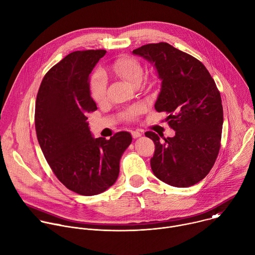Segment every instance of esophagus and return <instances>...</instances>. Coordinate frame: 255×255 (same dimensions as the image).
Listing matches in <instances>:
<instances>
[{
  "instance_id": "obj_1",
  "label": "esophagus",
  "mask_w": 255,
  "mask_h": 255,
  "mask_svg": "<svg viewBox=\"0 0 255 255\" xmlns=\"http://www.w3.org/2000/svg\"><path fill=\"white\" fill-rule=\"evenodd\" d=\"M131 135H132V137L135 139V138L140 137L142 134H141L139 131H132V132H131Z\"/></svg>"
}]
</instances>
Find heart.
I'll use <instances>...</instances> for the list:
<instances>
[{
    "mask_svg": "<svg viewBox=\"0 0 255 255\" xmlns=\"http://www.w3.org/2000/svg\"><path fill=\"white\" fill-rule=\"evenodd\" d=\"M109 70L132 85L139 84L144 75L142 64L136 58L129 56L120 57L113 61L109 65ZM89 91L91 98L97 104H101L105 100L107 93V77L103 71L96 70L92 74L89 81ZM143 111L144 107L142 105H135L123 111L122 117L129 121L134 120Z\"/></svg>",
    "mask_w": 255,
    "mask_h": 255,
    "instance_id": "1",
    "label": "heart"
}]
</instances>
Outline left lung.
<instances>
[{
    "label": "left lung",
    "instance_id": "obj_1",
    "mask_svg": "<svg viewBox=\"0 0 255 255\" xmlns=\"http://www.w3.org/2000/svg\"><path fill=\"white\" fill-rule=\"evenodd\" d=\"M133 54L156 68L162 83L155 109L167 114L175 131L163 141L145 133L155 144L152 171L171 186H192L209 173L220 149L223 108L216 84L199 60L168 43L147 44Z\"/></svg>",
    "mask_w": 255,
    "mask_h": 255
}]
</instances>
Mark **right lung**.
<instances>
[{"label":"right lung","instance_id":"add662e5","mask_svg":"<svg viewBox=\"0 0 255 255\" xmlns=\"http://www.w3.org/2000/svg\"><path fill=\"white\" fill-rule=\"evenodd\" d=\"M105 50L75 51L44 76L36 99L35 127L42 152L56 177L84 196L104 192L119 175L122 154L132 142L128 132L109 140L94 138L87 114L97 110L89 75Z\"/></svg>","mask_w":255,"mask_h":255}]
</instances>
